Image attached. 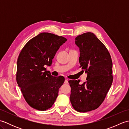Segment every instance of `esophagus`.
Returning a JSON list of instances; mask_svg holds the SVG:
<instances>
[{"label": "esophagus", "mask_w": 129, "mask_h": 129, "mask_svg": "<svg viewBox=\"0 0 129 129\" xmlns=\"http://www.w3.org/2000/svg\"><path fill=\"white\" fill-rule=\"evenodd\" d=\"M64 83L65 84H68V80H67V79H65V81H64Z\"/></svg>", "instance_id": "esophagus-1"}]
</instances>
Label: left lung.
Returning a JSON list of instances; mask_svg holds the SVG:
<instances>
[{"label":"left lung","instance_id":"left-lung-1","mask_svg":"<svg viewBox=\"0 0 129 129\" xmlns=\"http://www.w3.org/2000/svg\"><path fill=\"white\" fill-rule=\"evenodd\" d=\"M75 43L80 51L79 63L87 74L86 81L70 80V102L75 110L90 111L97 109L113 83V62L104 44L92 33L79 35Z\"/></svg>","mask_w":129,"mask_h":129}]
</instances>
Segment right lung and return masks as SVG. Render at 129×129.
<instances>
[{"instance_id":"1","label":"right lung","mask_w":129,"mask_h":129,"mask_svg":"<svg viewBox=\"0 0 129 129\" xmlns=\"http://www.w3.org/2000/svg\"><path fill=\"white\" fill-rule=\"evenodd\" d=\"M67 40L62 37L42 33L30 40L19 54L16 81L31 108L44 111L56 100L65 79L52 76L45 66H51L56 51Z\"/></svg>"}]
</instances>
